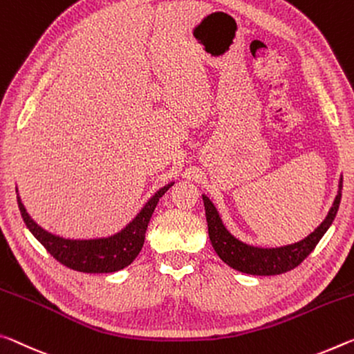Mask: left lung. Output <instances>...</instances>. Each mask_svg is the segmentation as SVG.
Listing matches in <instances>:
<instances>
[{
  "label": "left lung",
  "mask_w": 354,
  "mask_h": 354,
  "mask_svg": "<svg viewBox=\"0 0 354 354\" xmlns=\"http://www.w3.org/2000/svg\"><path fill=\"white\" fill-rule=\"evenodd\" d=\"M342 183H344V178H340L337 195H335L326 218L307 238L295 244L282 245V248H257V245L245 244L234 238L223 225L214 203L206 195H201L206 211L207 233H209L212 248L223 263H227L230 268L236 269L239 272L252 274V276H277V274L291 271V269L301 265L308 254L315 249L319 239L323 238L330 223L334 222L342 198Z\"/></svg>",
  "instance_id": "obj_1"
}]
</instances>
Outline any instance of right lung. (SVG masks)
<instances>
[{"label":"right lung","instance_id":"obj_1","mask_svg":"<svg viewBox=\"0 0 354 354\" xmlns=\"http://www.w3.org/2000/svg\"><path fill=\"white\" fill-rule=\"evenodd\" d=\"M175 183H168L164 187H160L143 205L138 214L127 223L124 228L110 236L104 238H91V239H72L63 238L59 234L50 233L48 230L37 225L26 207L21 203L17 192V203H19L21 217L26 227L32 233L39 243L47 249L50 255H53L64 266L74 269V271L89 272V274H106L116 272L136 260L145 243V233H147L149 218L157 206V201L170 189Z\"/></svg>","mask_w":354,"mask_h":354}]
</instances>
